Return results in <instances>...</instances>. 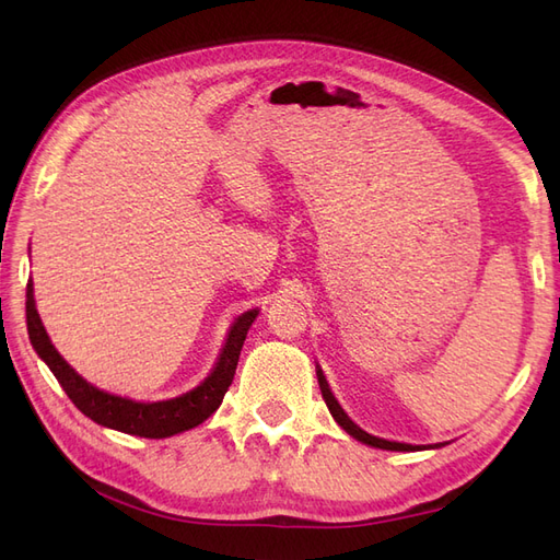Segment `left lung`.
I'll use <instances>...</instances> for the list:
<instances>
[{"mask_svg": "<svg viewBox=\"0 0 560 560\" xmlns=\"http://www.w3.org/2000/svg\"><path fill=\"white\" fill-rule=\"evenodd\" d=\"M317 383H319L322 397H325V401H327V409L331 411L334 420H336L338 425H341V428H343V430H346L350 436L358 439V442H362V444H369V446H376V448H385V451H420V446H411V444H399V442H387V439H378V436L369 434V432H364L362 428L354 425V422L348 418V413L341 409V404H338V401L334 399L331 389H329V383H327L325 374H322V369H319V366H317Z\"/></svg>", "mask_w": 560, "mask_h": 560, "instance_id": "8db88e82", "label": "left lung"}]
</instances>
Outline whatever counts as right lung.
Segmentation results:
<instances>
[{
	"label": "right lung",
	"instance_id": "obj_1",
	"mask_svg": "<svg viewBox=\"0 0 560 560\" xmlns=\"http://www.w3.org/2000/svg\"><path fill=\"white\" fill-rule=\"evenodd\" d=\"M25 313H27V334H30L32 348L37 350L39 358L48 364L50 371H54V376L62 385L67 397L72 399V404L83 416L95 420L97 425H105L118 432L147 436V439H163V436H173L200 425L202 420H208L219 409V404H222L226 389L233 381L235 366H238L247 329L252 327V322L259 311H247L233 322L224 350L219 354L212 374L196 389H191V393H186L182 397L167 399V401H154V404H142V401H132L126 397L103 393V389H97L89 381H83L77 371L60 358V352L54 348V343L48 341V334L35 308L32 280H27Z\"/></svg>",
	"mask_w": 560,
	"mask_h": 560
}]
</instances>
